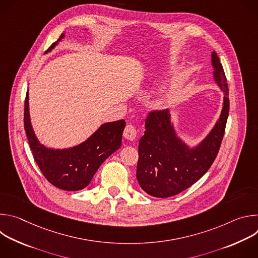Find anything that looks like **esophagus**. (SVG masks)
<instances>
[{
	"label": "esophagus",
	"instance_id": "obj_1",
	"mask_svg": "<svg viewBox=\"0 0 258 258\" xmlns=\"http://www.w3.org/2000/svg\"><path fill=\"white\" fill-rule=\"evenodd\" d=\"M123 137L126 139V140H130V141H134L137 137V130L134 125L132 124H127L123 131Z\"/></svg>",
	"mask_w": 258,
	"mask_h": 258
}]
</instances>
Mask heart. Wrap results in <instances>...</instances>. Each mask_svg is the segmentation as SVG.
Here are the masks:
<instances>
[{"mask_svg":"<svg viewBox=\"0 0 258 258\" xmlns=\"http://www.w3.org/2000/svg\"><path fill=\"white\" fill-rule=\"evenodd\" d=\"M171 63V61L169 60V64ZM181 89V84L178 81H175L174 83H172L167 89H165L160 98H159V102L161 105H169L170 103H172L178 96L179 92Z\"/></svg>","mask_w":258,"mask_h":258,"instance_id":"obj_1","label":"heart"}]
</instances>
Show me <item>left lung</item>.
<instances>
[{
  "instance_id": "left-lung-1",
  "label": "left lung",
  "mask_w": 258,
  "mask_h": 258,
  "mask_svg": "<svg viewBox=\"0 0 258 258\" xmlns=\"http://www.w3.org/2000/svg\"><path fill=\"white\" fill-rule=\"evenodd\" d=\"M213 78L224 92L222 113L209 134L195 147L177 135L168 109L152 111L146 118L145 134L139 142L137 179L153 197L167 198L185 191L212 165L222 144L229 116V89L222 63L211 53Z\"/></svg>"
}]
</instances>
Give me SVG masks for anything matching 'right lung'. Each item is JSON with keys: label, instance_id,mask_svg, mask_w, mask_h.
<instances>
[{"label": "right lung", "instance_id": "1", "mask_svg": "<svg viewBox=\"0 0 258 258\" xmlns=\"http://www.w3.org/2000/svg\"><path fill=\"white\" fill-rule=\"evenodd\" d=\"M62 33L48 52L64 38ZM123 119L103 123L90 138L67 149H52L36 138L29 116L28 91L24 103V130L33 158L53 186L65 191H79L91 182L100 165L121 147Z\"/></svg>", "mask_w": 258, "mask_h": 258}]
</instances>
